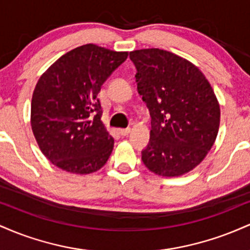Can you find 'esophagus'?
<instances>
[{
    "instance_id": "1",
    "label": "esophagus",
    "mask_w": 250,
    "mask_h": 250,
    "mask_svg": "<svg viewBox=\"0 0 250 250\" xmlns=\"http://www.w3.org/2000/svg\"><path fill=\"white\" fill-rule=\"evenodd\" d=\"M119 133L121 136H127V135L130 133V128H125V129H120Z\"/></svg>"
}]
</instances>
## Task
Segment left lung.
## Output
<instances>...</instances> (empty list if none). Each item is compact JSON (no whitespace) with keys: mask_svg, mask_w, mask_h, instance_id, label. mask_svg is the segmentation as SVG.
Wrapping results in <instances>:
<instances>
[{"mask_svg":"<svg viewBox=\"0 0 250 250\" xmlns=\"http://www.w3.org/2000/svg\"><path fill=\"white\" fill-rule=\"evenodd\" d=\"M129 56L151 116L143 163L160 176L189 173L207 156L219 133L220 104L210 83L196 65L170 51L151 48Z\"/></svg>","mask_w":250,"mask_h":250,"instance_id":"obj_1","label":"left lung"}]
</instances>
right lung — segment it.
Segmentation results:
<instances>
[{"label":"right lung","instance_id":"obj_1","mask_svg":"<svg viewBox=\"0 0 250 250\" xmlns=\"http://www.w3.org/2000/svg\"><path fill=\"white\" fill-rule=\"evenodd\" d=\"M89 43L62 55L36 83L30 123L40 149L54 166L85 175L101 169L114 148V139L101 121L102 84L127 60Z\"/></svg>","mask_w":250,"mask_h":250}]
</instances>
